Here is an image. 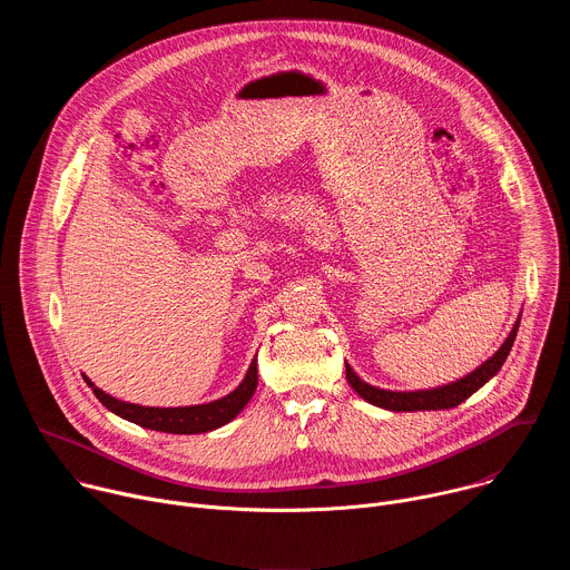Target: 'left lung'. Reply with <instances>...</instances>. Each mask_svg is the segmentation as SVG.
Here are the masks:
<instances>
[{"label":"left lung","instance_id":"left-lung-1","mask_svg":"<svg viewBox=\"0 0 570 570\" xmlns=\"http://www.w3.org/2000/svg\"><path fill=\"white\" fill-rule=\"evenodd\" d=\"M519 332V322L514 324V330L510 332L508 341L501 345V350L490 358L484 361L480 367H475L471 374H466L464 379H458L449 385L442 387H433V390H417V392H392V390H381L374 385H367L365 381H361L356 376V372L345 363V372H347V381L350 385L358 392V396H363L367 403L379 405V409L385 411H394V413H413V411H444V409H455L464 399H469L478 387H482L487 381H490L501 365L505 363L514 338Z\"/></svg>","mask_w":570,"mask_h":570}]
</instances>
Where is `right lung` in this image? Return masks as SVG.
I'll use <instances>...</instances> for the list:
<instances>
[{
  "label": "right lung",
  "mask_w": 570,
  "mask_h": 570,
  "mask_svg": "<svg viewBox=\"0 0 570 570\" xmlns=\"http://www.w3.org/2000/svg\"><path fill=\"white\" fill-rule=\"evenodd\" d=\"M97 399L106 405L108 411L115 415L150 429V431H161V433H178V435H191V433H207L214 431L227 422H232L250 396L257 390V358L250 363L246 379L240 381V385L229 392L223 399L209 401V403H198V405H167V409H159V405H139V403H128L119 401L104 390H99L90 379H86Z\"/></svg>",
  "instance_id": "right-lung-1"
}]
</instances>
